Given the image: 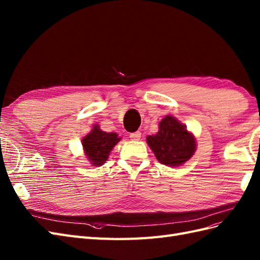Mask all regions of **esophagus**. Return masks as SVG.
Here are the masks:
<instances>
[{"instance_id": "34e87169", "label": "esophagus", "mask_w": 260, "mask_h": 260, "mask_svg": "<svg viewBox=\"0 0 260 260\" xmlns=\"http://www.w3.org/2000/svg\"><path fill=\"white\" fill-rule=\"evenodd\" d=\"M130 139L133 140V141H139V140L141 139V132L137 131V132L130 133Z\"/></svg>"}]
</instances>
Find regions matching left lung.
Returning <instances> with one entry per match:
<instances>
[{"instance_id":"obj_1","label":"left lung","mask_w":260,"mask_h":260,"mask_svg":"<svg viewBox=\"0 0 260 260\" xmlns=\"http://www.w3.org/2000/svg\"><path fill=\"white\" fill-rule=\"evenodd\" d=\"M146 143L158 162L170 167L185 164L197 150L193 133L171 115L165 116L159 121L156 135L146 137Z\"/></svg>"}]
</instances>
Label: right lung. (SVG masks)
<instances>
[{
	"instance_id": "add662e5",
	"label": "right lung",
	"mask_w": 260,
	"mask_h": 260,
	"mask_svg": "<svg viewBox=\"0 0 260 260\" xmlns=\"http://www.w3.org/2000/svg\"><path fill=\"white\" fill-rule=\"evenodd\" d=\"M116 132H105L98 124H94L85 137L82 139L84 155L92 166H102L109 157L111 150L120 141Z\"/></svg>"
}]
</instances>
